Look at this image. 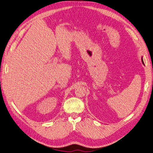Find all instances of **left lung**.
<instances>
[{
    "mask_svg": "<svg viewBox=\"0 0 153 153\" xmlns=\"http://www.w3.org/2000/svg\"><path fill=\"white\" fill-rule=\"evenodd\" d=\"M141 61H142V63H143V65H144V62H143V57H142V58H141Z\"/></svg>",
    "mask_w": 153,
    "mask_h": 153,
    "instance_id": "obj_1",
    "label": "left lung"
}]
</instances>
